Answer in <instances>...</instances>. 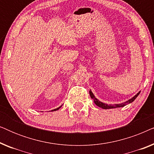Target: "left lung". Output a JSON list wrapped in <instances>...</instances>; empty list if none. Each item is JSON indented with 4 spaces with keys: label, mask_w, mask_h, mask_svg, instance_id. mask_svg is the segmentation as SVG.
<instances>
[{
    "label": "left lung",
    "mask_w": 154,
    "mask_h": 154,
    "mask_svg": "<svg viewBox=\"0 0 154 154\" xmlns=\"http://www.w3.org/2000/svg\"><path fill=\"white\" fill-rule=\"evenodd\" d=\"M140 93V92H138L137 94H136L135 96L133 97L132 99H130V100H129L128 101V102H126L125 103H124V104H115V105H108V104H104V103L101 102L99 101L97 99H96L95 97H94V94H92V92L91 91H90V97H91L92 99H93L94 100V102L95 103V104L97 105V106H100L101 107V108L102 109H113V108H116V107H121V106H125L126 104H130V103H131L133 102V101L135 100V99L137 98V97L139 95V94Z\"/></svg>",
    "instance_id": "1"
}]
</instances>
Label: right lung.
Returning <instances> with one entry per match:
<instances>
[{"instance_id": "1", "label": "right lung", "mask_w": 154, "mask_h": 154, "mask_svg": "<svg viewBox=\"0 0 154 154\" xmlns=\"http://www.w3.org/2000/svg\"><path fill=\"white\" fill-rule=\"evenodd\" d=\"M60 107H61V106H60V107H59V108H57V109H53V110H52V111H57V110H58V109H60Z\"/></svg>"}]
</instances>
